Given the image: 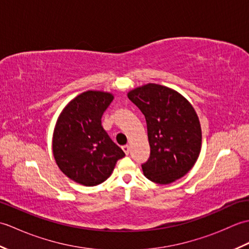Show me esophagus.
Returning <instances> with one entry per match:
<instances>
[{
    "label": "esophagus",
    "mask_w": 249,
    "mask_h": 249,
    "mask_svg": "<svg viewBox=\"0 0 249 249\" xmlns=\"http://www.w3.org/2000/svg\"><path fill=\"white\" fill-rule=\"evenodd\" d=\"M122 149H123V151H124V153L126 155H128L129 154V151H130V147H129V145H124L123 147H122Z\"/></svg>",
    "instance_id": "34e87169"
}]
</instances>
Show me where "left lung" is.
Wrapping results in <instances>:
<instances>
[{
    "mask_svg": "<svg viewBox=\"0 0 249 249\" xmlns=\"http://www.w3.org/2000/svg\"><path fill=\"white\" fill-rule=\"evenodd\" d=\"M127 96L146 121L151 154L142 165L144 177L157 184L184 177L197 161L202 142L193 105L178 92L156 83L131 89Z\"/></svg>",
    "mask_w": 249,
    "mask_h": 249,
    "instance_id": "8db88e82",
    "label": "left lung"
}]
</instances>
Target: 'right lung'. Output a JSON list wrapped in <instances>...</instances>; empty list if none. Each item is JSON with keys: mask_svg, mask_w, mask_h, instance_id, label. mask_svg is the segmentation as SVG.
<instances>
[{"mask_svg": "<svg viewBox=\"0 0 249 249\" xmlns=\"http://www.w3.org/2000/svg\"><path fill=\"white\" fill-rule=\"evenodd\" d=\"M113 98L109 92H83L65 106L55 123L52 152L56 165L84 186L105 182L125 156L102 126L103 113Z\"/></svg>", "mask_w": 249, "mask_h": 249, "instance_id": "obj_1", "label": "right lung"}]
</instances>
